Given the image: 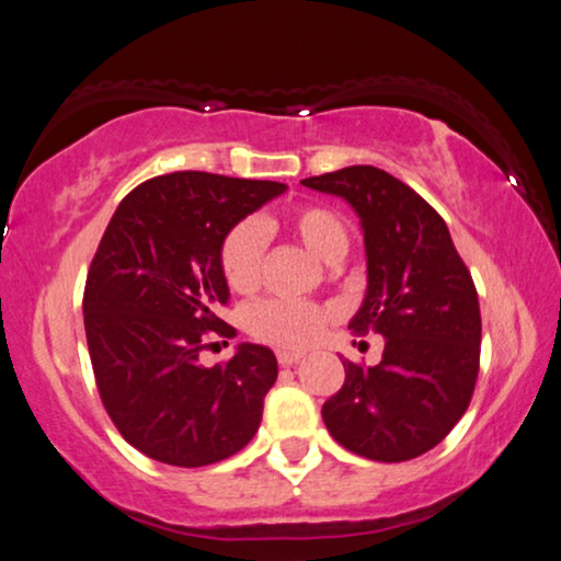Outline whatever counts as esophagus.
I'll use <instances>...</instances> for the list:
<instances>
[{
  "instance_id": "obj_1",
  "label": "esophagus",
  "mask_w": 561,
  "mask_h": 561,
  "mask_svg": "<svg viewBox=\"0 0 561 561\" xmlns=\"http://www.w3.org/2000/svg\"><path fill=\"white\" fill-rule=\"evenodd\" d=\"M299 358H302V353H295V351H279V353H277V360H279L282 368L295 366V363H297Z\"/></svg>"
}]
</instances>
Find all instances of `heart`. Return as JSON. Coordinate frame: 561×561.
Returning <instances> with one entry per match:
<instances>
[{
    "label": "heart",
    "mask_w": 561,
    "mask_h": 561,
    "mask_svg": "<svg viewBox=\"0 0 561 561\" xmlns=\"http://www.w3.org/2000/svg\"><path fill=\"white\" fill-rule=\"evenodd\" d=\"M287 228L307 251L325 264H341L351 249V228L341 213L328 205L307 203L287 216ZM266 233L256 220H241L220 243V274L239 295H251L262 279ZM330 310L314 302L264 299L247 314V330L256 341L279 351H305L318 341Z\"/></svg>",
    "instance_id": "obj_1"
}]
</instances>
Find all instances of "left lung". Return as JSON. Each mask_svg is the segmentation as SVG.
<instances>
[{
	"instance_id": "obj_1",
	"label": "left lung",
	"mask_w": 561,
	"mask_h": 561,
	"mask_svg": "<svg viewBox=\"0 0 561 561\" xmlns=\"http://www.w3.org/2000/svg\"><path fill=\"white\" fill-rule=\"evenodd\" d=\"M302 185L358 213L368 287L348 328L386 337L376 366L343 360L345 383L322 404V420L351 453L412 460L449 435L472 399L480 366L476 284L439 213L389 172L353 164Z\"/></svg>"
}]
</instances>
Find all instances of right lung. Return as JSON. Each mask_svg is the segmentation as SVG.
Here are the masks:
<instances>
[{"label": "right lung", "instance_id": "add662e5", "mask_svg": "<svg viewBox=\"0 0 561 561\" xmlns=\"http://www.w3.org/2000/svg\"><path fill=\"white\" fill-rule=\"evenodd\" d=\"M287 191L272 180L172 172L126 195L108 220L83 291L91 366L122 437L157 462L203 468L256 435L277 381L270 348L241 343L228 363L198 360L228 302L220 243Z\"/></svg>", "mask_w": 561, "mask_h": 561}]
</instances>
